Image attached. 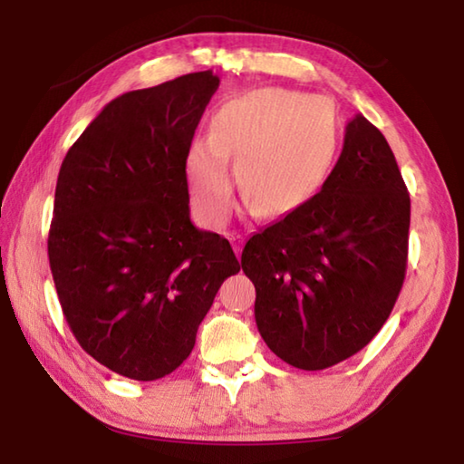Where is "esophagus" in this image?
I'll list each match as a JSON object with an SVG mask.
<instances>
[{
  "instance_id": "1",
  "label": "esophagus",
  "mask_w": 464,
  "mask_h": 464,
  "mask_svg": "<svg viewBox=\"0 0 464 464\" xmlns=\"http://www.w3.org/2000/svg\"><path fill=\"white\" fill-rule=\"evenodd\" d=\"M231 241H233V251H235V256H241V246H243V237H239V235H233L231 237Z\"/></svg>"
}]
</instances>
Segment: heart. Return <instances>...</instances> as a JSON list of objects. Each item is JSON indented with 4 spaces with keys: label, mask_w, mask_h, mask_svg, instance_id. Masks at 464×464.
Listing matches in <instances>:
<instances>
[{
    "label": "heart",
    "mask_w": 464,
    "mask_h": 464,
    "mask_svg": "<svg viewBox=\"0 0 464 464\" xmlns=\"http://www.w3.org/2000/svg\"><path fill=\"white\" fill-rule=\"evenodd\" d=\"M337 147L335 110L325 98L288 90H256L227 102L210 137L194 139L186 155L192 207L218 227L233 210V174L241 198L257 217L295 213L319 190Z\"/></svg>",
    "instance_id": "1"
}]
</instances>
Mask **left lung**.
<instances>
[{"instance_id": "1", "label": "left lung", "mask_w": 464, "mask_h": 464, "mask_svg": "<svg viewBox=\"0 0 464 464\" xmlns=\"http://www.w3.org/2000/svg\"><path fill=\"white\" fill-rule=\"evenodd\" d=\"M410 213L387 139L356 114L321 190L243 247L257 332L274 354L324 371L381 332L403 286Z\"/></svg>"}]
</instances>
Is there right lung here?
Segmentation results:
<instances>
[{"label":"right lung","instance_id":"add662e5","mask_svg":"<svg viewBox=\"0 0 464 464\" xmlns=\"http://www.w3.org/2000/svg\"><path fill=\"white\" fill-rule=\"evenodd\" d=\"M217 88L208 69L122 93L61 163L49 231L61 309L82 348L132 381L190 356L223 280L241 268L188 207L186 155Z\"/></svg>","mask_w":464,"mask_h":464}]
</instances>
